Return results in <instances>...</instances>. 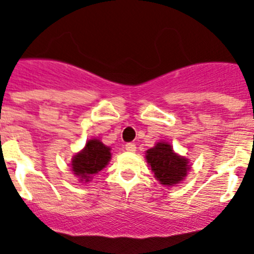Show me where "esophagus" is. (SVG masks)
<instances>
[{
  "mask_svg": "<svg viewBox=\"0 0 254 254\" xmlns=\"http://www.w3.org/2000/svg\"><path fill=\"white\" fill-rule=\"evenodd\" d=\"M126 150H127L128 152H134V151H136V145H134V143H132V142L127 143V145H126Z\"/></svg>",
  "mask_w": 254,
  "mask_h": 254,
  "instance_id": "esophagus-1",
  "label": "esophagus"
}]
</instances>
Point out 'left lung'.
Here are the masks:
<instances>
[{
	"mask_svg": "<svg viewBox=\"0 0 254 254\" xmlns=\"http://www.w3.org/2000/svg\"><path fill=\"white\" fill-rule=\"evenodd\" d=\"M145 158L155 179L165 187H173L185 181L190 170V160L177 154L167 141H159L154 147L146 150Z\"/></svg>",
	"mask_w": 254,
	"mask_h": 254,
	"instance_id": "8db88e82",
	"label": "left lung"
}]
</instances>
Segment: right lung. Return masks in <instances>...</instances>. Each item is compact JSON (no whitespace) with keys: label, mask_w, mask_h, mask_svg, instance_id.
<instances>
[{"label":"right lung","mask_w":254,"mask_h":254,"mask_svg":"<svg viewBox=\"0 0 254 254\" xmlns=\"http://www.w3.org/2000/svg\"><path fill=\"white\" fill-rule=\"evenodd\" d=\"M111 150L98 138L87 140L84 149L71 159V170L81 183L90 182L95 174L109 164L112 159Z\"/></svg>","instance_id":"obj_1"}]
</instances>
